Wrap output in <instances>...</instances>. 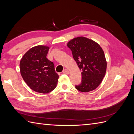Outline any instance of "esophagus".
I'll return each instance as SVG.
<instances>
[{"label":"esophagus","mask_w":134,"mask_h":134,"mask_svg":"<svg viewBox=\"0 0 134 134\" xmlns=\"http://www.w3.org/2000/svg\"><path fill=\"white\" fill-rule=\"evenodd\" d=\"M63 73H64V74H68L69 73V71L68 70V69H64L63 71Z\"/></svg>","instance_id":"obj_1"}]
</instances>
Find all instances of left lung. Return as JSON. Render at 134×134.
Returning a JSON list of instances; mask_svg holds the SVG:
<instances>
[{
    "mask_svg": "<svg viewBox=\"0 0 134 134\" xmlns=\"http://www.w3.org/2000/svg\"><path fill=\"white\" fill-rule=\"evenodd\" d=\"M67 46L72 52L73 57L82 70V81L76 88L81 92L94 90L100 84L105 76L107 62L105 53L96 42L85 37L74 38Z\"/></svg>",
    "mask_w": 134,
    "mask_h": 134,
    "instance_id": "1",
    "label": "left lung"
}]
</instances>
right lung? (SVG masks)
I'll return each instance as SVG.
<instances>
[{"mask_svg": "<svg viewBox=\"0 0 134 134\" xmlns=\"http://www.w3.org/2000/svg\"><path fill=\"white\" fill-rule=\"evenodd\" d=\"M49 47L37 45L28 51L20 62L21 76L27 85L37 93L47 94L56 88L58 75L54 64L47 58Z\"/></svg>", "mask_w": 134, "mask_h": 134, "instance_id": "1", "label": "right lung"}]
</instances>
